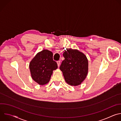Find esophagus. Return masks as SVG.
Instances as JSON below:
<instances>
[{
	"label": "esophagus",
	"instance_id": "34e87169",
	"mask_svg": "<svg viewBox=\"0 0 121 121\" xmlns=\"http://www.w3.org/2000/svg\"><path fill=\"white\" fill-rule=\"evenodd\" d=\"M57 65H58V66L59 67L60 66V61H58L57 62Z\"/></svg>",
	"mask_w": 121,
	"mask_h": 121
}]
</instances>
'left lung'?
I'll return each mask as SVG.
<instances>
[{
    "mask_svg": "<svg viewBox=\"0 0 121 121\" xmlns=\"http://www.w3.org/2000/svg\"><path fill=\"white\" fill-rule=\"evenodd\" d=\"M65 60L60 69L65 82L72 86L80 85L88 73L89 63L86 55L77 49H66L63 54Z\"/></svg>",
    "mask_w": 121,
    "mask_h": 121,
    "instance_id": "8db88e82",
    "label": "left lung"
}]
</instances>
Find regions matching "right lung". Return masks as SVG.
<instances>
[{
    "label": "right lung",
    "instance_id": "obj_1",
    "mask_svg": "<svg viewBox=\"0 0 121 121\" xmlns=\"http://www.w3.org/2000/svg\"><path fill=\"white\" fill-rule=\"evenodd\" d=\"M53 54L48 50L38 52L29 64L30 75L33 80L40 85L49 82L54 70L58 67L53 60Z\"/></svg>",
    "mask_w": 121,
    "mask_h": 121
}]
</instances>
